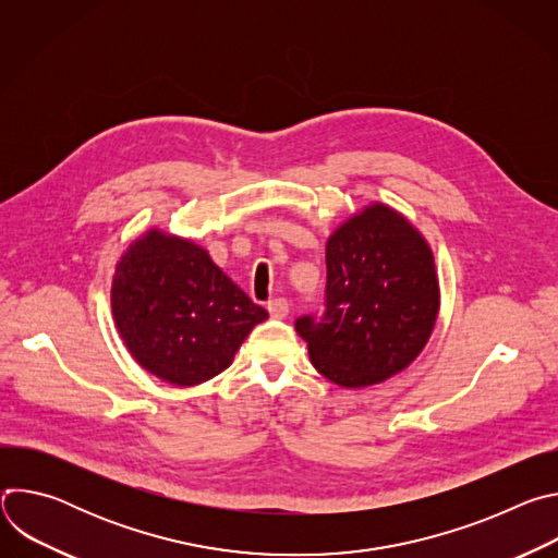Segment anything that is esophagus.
Here are the masks:
<instances>
[{
    "instance_id": "34e87169",
    "label": "esophagus",
    "mask_w": 558,
    "mask_h": 558,
    "mask_svg": "<svg viewBox=\"0 0 558 558\" xmlns=\"http://www.w3.org/2000/svg\"><path fill=\"white\" fill-rule=\"evenodd\" d=\"M267 311L274 315V317H287L289 313V302L284 298H274L267 302Z\"/></svg>"
}]
</instances>
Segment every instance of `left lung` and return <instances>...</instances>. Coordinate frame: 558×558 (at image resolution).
Segmentation results:
<instances>
[{"label":"left lung","instance_id":"left-lung-1","mask_svg":"<svg viewBox=\"0 0 558 558\" xmlns=\"http://www.w3.org/2000/svg\"><path fill=\"white\" fill-rule=\"evenodd\" d=\"M325 306L323 320H295L317 373L344 388L402 373L424 351L439 313L426 238L384 203L353 214L327 241Z\"/></svg>","mask_w":558,"mask_h":558}]
</instances>
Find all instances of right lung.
<instances>
[{
  "mask_svg": "<svg viewBox=\"0 0 558 558\" xmlns=\"http://www.w3.org/2000/svg\"><path fill=\"white\" fill-rule=\"evenodd\" d=\"M114 325L130 355L174 386L222 373L269 313L187 238L149 229L112 278Z\"/></svg>",
  "mask_w": 558,
  "mask_h": 558,
  "instance_id": "obj_1",
  "label": "right lung"
}]
</instances>
